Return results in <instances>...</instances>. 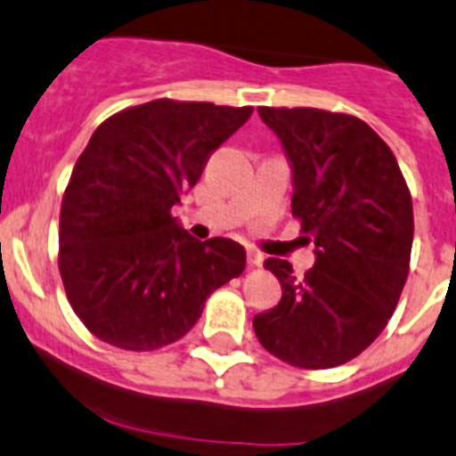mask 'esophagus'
<instances>
[{
  "label": "esophagus",
  "mask_w": 456,
  "mask_h": 456,
  "mask_svg": "<svg viewBox=\"0 0 456 456\" xmlns=\"http://www.w3.org/2000/svg\"><path fill=\"white\" fill-rule=\"evenodd\" d=\"M261 264H264V255H261L259 250H255V248H248V265L255 268V265H261Z\"/></svg>",
  "instance_id": "34e87169"
}]
</instances>
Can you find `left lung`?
<instances>
[{"mask_svg":"<svg viewBox=\"0 0 456 456\" xmlns=\"http://www.w3.org/2000/svg\"><path fill=\"white\" fill-rule=\"evenodd\" d=\"M292 168V215L314 265L297 277L286 259L265 268L281 301L252 326L270 354L297 368H335L368 348L408 279L412 200L395 155L357 117L319 108H259Z\"/></svg>","mask_w":456,"mask_h":456,"instance_id":"left-lung-1","label":"left lung"}]
</instances>
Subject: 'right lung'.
<instances>
[{
	"instance_id": "add662e5",
	"label": "right lung",
	"mask_w": 456,
	"mask_h": 456,
	"mask_svg": "<svg viewBox=\"0 0 456 456\" xmlns=\"http://www.w3.org/2000/svg\"><path fill=\"white\" fill-rule=\"evenodd\" d=\"M250 106L155 99L103 121L77 159L60 215V273L84 326L124 350L182 339L246 250L200 241L173 208Z\"/></svg>"
}]
</instances>
